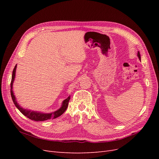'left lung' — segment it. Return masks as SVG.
Masks as SVG:
<instances>
[{
	"instance_id": "1",
	"label": "left lung",
	"mask_w": 159,
	"mask_h": 159,
	"mask_svg": "<svg viewBox=\"0 0 159 159\" xmlns=\"http://www.w3.org/2000/svg\"><path fill=\"white\" fill-rule=\"evenodd\" d=\"M137 56H138V57H139V60H141V55H140V53H139V52H138V54H137Z\"/></svg>"
}]
</instances>
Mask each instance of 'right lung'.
Returning a JSON list of instances; mask_svg holds the SVG:
<instances>
[{"instance_id": "1", "label": "right lung", "mask_w": 159, "mask_h": 159, "mask_svg": "<svg viewBox=\"0 0 159 159\" xmlns=\"http://www.w3.org/2000/svg\"><path fill=\"white\" fill-rule=\"evenodd\" d=\"M16 65L14 67V68L12 71V80H11V97L12 99L13 102L15 105V106L18 108V109L24 115H25L26 117H27L28 118H29L30 119L32 120V121H46V120L48 119H53L58 117L60 115H61L63 114L65 111L66 110L67 107L68 106V103L70 99V96L66 99L63 103H62V105L60 109H59L56 111H54L51 113H38V112H36V111H32L30 110H26L23 109L22 107H21L20 105H18V103H17V102L15 98V96H14L13 91H12V84H13V81L14 80V78H15V72H16Z\"/></svg>"}]
</instances>
